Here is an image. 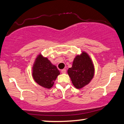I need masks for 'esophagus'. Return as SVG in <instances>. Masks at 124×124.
<instances>
[{"instance_id": "34e87169", "label": "esophagus", "mask_w": 124, "mask_h": 124, "mask_svg": "<svg viewBox=\"0 0 124 124\" xmlns=\"http://www.w3.org/2000/svg\"><path fill=\"white\" fill-rule=\"evenodd\" d=\"M66 69H62V70H61V72H62V73H65L66 72Z\"/></svg>"}]
</instances>
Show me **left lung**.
Returning a JSON list of instances; mask_svg holds the SVG:
<instances>
[{"label":"left lung","instance_id":"obj_1","mask_svg":"<svg viewBox=\"0 0 124 124\" xmlns=\"http://www.w3.org/2000/svg\"><path fill=\"white\" fill-rule=\"evenodd\" d=\"M95 69L90 56L85 52L76 56L72 66L68 70L73 85L77 89H81L91 82L94 76Z\"/></svg>","mask_w":124,"mask_h":124}]
</instances>
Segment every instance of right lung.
<instances>
[{"label": "right lung", "instance_id": "1", "mask_svg": "<svg viewBox=\"0 0 124 124\" xmlns=\"http://www.w3.org/2000/svg\"><path fill=\"white\" fill-rule=\"evenodd\" d=\"M59 74L56 66L47 58L43 57L41 54L38 55L32 68V76L37 84L43 88L50 89Z\"/></svg>", "mask_w": 124, "mask_h": 124}]
</instances>
